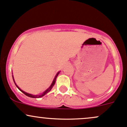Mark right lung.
Wrapping results in <instances>:
<instances>
[{"label":"right lung","instance_id":"obj_1","mask_svg":"<svg viewBox=\"0 0 127 127\" xmlns=\"http://www.w3.org/2000/svg\"><path fill=\"white\" fill-rule=\"evenodd\" d=\"M59 73H60V72H58V73H57V74L56 75L55 77H54V80H53V81L52 84H51V85H50V87H49L48 88V89L47 90H45V91L43 93L40 94V95H31V94L27 93L25 92V91H22V90H20V88H19L18 87H17V85H16V83H15V82H14V78H13V80H14V82L15 83V85H16V87H17V88H19V90H20L23 93H24V94H25V95H26V96H27L30 97H32V98H39V97H43V96H45V95L46 94L48 93L49 91H50V90H51V89H52V88H53V86H54V84H55V82H56V78H57V77H58V76Z\"/></svg>","mask_w":127,"mask_h":127}]
</instances>
